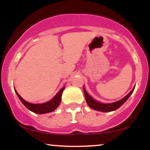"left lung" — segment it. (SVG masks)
Wrapping results in <instances>:
<instances>
[{
	"label": "left lung",
	"mask_w": 150,
	"mask_h": 150,
	"mask_svg": "<svg viewBox=\"0 0 150 150\" xmlns=\"http://www.w3.org/2000/svg\"><path fill=\"white\" fill-rule=\"evenodd\" d=\"M134 87L133 88L132 91H131L128 95L126 96L124 98H122V100H119L117 102H113V103H110V104H102L97 102L96 100H93L91 96L88 95L87 91H85V88L83 87V91H84V93H85L86 102H87L88 105L94 110H99V111H102V112H110V111H112V110L117 109V108H120V106H122L127 100H128V98L130 97V96L132 94L133 91H134Z\"/></svg>",
	"instance_id": "left-lung-1"
}]
</instances>
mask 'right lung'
<instances>
[{"label":"right lung","instance_id":"1","mask_svg":"<svg viewBox=\"0 0 150 150\" xmlns=\"http://www.w3.org/2000/svg\"><path fill=\"white\" fill-rule=\"evenodd\" d=\"M65 87H63L62 89L59 90V91L57 93V95L55 96L52 100H50V101L42 104L29 103V102H26L24 99H22V98L18 93V92L16 91V90L15 91L16 94H17V96H18V98H19V99L20 100V101L22 102V103L23 104L28 110H31L32 112H35L37 114H44L47 113V112L54 111V110L58 107L59 104H60L61 95H62V93Z\"/></svg>","mask_w":150,"mask_h":150}]
</instances>
